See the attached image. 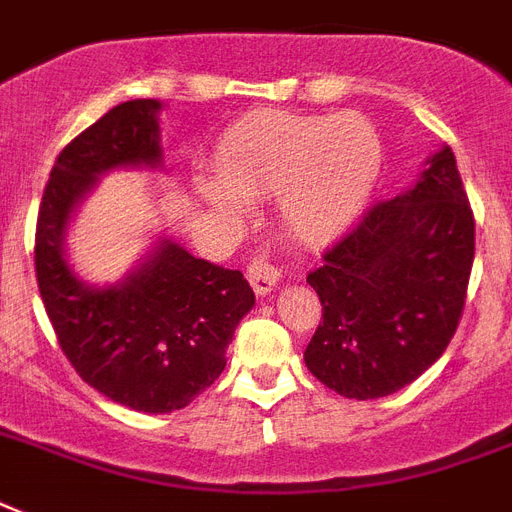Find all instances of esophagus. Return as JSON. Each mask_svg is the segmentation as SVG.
<instances>
[{"mask_svg":"<svg viewBox=\"0 0 512 512\" xmlns=\"http://www.w3.org/2000/svg\"><path fill=\"white\" fill-rule=\"evenodd\" d=\"M279 268L271 263V257L268 255H257L249 260L247 265V279L249 284H252V289H255L257 295L263 297L268 295L276 284H279Z\"/></svg>","mask_w":512,"mask_h":512,"instance_id":"esophagus-1","label":"esophagus"}]
</instances>
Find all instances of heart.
Wrapping results in <instances>:
<instances>
[{
	"instance_id": "b5f03b06",
	"label": "heart",
	"mask_w": 512,
	"mask_h": 512,
	"mask_svg": "<svg viewBox=\"0 0 512 512\" xmlns=\"http://www.w3.org/2000/svg\"><path fill=\"white\" fill-rule=\"evenodd\" d=\"M217 175L196 191L231 220L247 199H279L281 225L305 244H327L356 223L382 172V140L364 116L265 111L239 122L220 143Z\"/></svg>"
}]
</instances>
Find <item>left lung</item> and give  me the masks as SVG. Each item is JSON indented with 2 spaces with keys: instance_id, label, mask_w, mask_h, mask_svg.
<instances>
[{
  "instance_id": "left-lung-1",
  "label": "left lung",
  "mask_w": 512,
  "mask_h": 512,
  "mask_svg": "<svg viewBox=\"0 0 512 512\" xmlns=\"http://www.w3.org/2000/svg\"><path fill=\"white\" fill-rule=\"evenodd\" d=\"M425 164L409 191L377 201L308 273L321 324L305 366L345 398H382L414 382L460 324L476 220L452 148Z\"/></svg>"
}]
</instances>
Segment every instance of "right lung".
Returning a JSON list of instances; mask_svg holds the SVG:
<instances>
[{
	"label": "right lung",
	"instance_id": "right-lung-1",
	"mask_svg": "<svg viewBox=\"0 0 512 512\" xmlns=\"http://www.w3.org/2000/svg\"><path fill=\"white\" fill-rule=\"evenodd\" d=\"M162 103H119L76 135L52 167L36 220L39 295L79 377L135 412L183 409L225 369V348L252 311L241 276L159 239L143 263L111 287H92L68 263L74 209L106 172L162 167Z\"/></svg>",
	"mask_w": 512,
	"mask_h": 512
}]
</instances>
